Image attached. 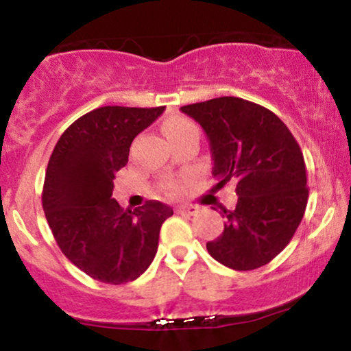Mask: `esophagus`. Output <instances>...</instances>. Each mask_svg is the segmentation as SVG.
<instances>
[{
    "mask_svg": "<svg viewBox=\"0 0 351 351\" xmlns=\"http://www.w3.org/2000/svg\"><path fill=\"white\" fill-rule=\"evenodd\" d=\"M199 208L195 206V204H183V206H178V213L181 215H188V216H195L198 215Z\"/></svg>",
    "mask_w": 351,
    "mask_h": 351,
    "instance_id": "obj_1",
    "label": "esophagus"
}]
</instances>
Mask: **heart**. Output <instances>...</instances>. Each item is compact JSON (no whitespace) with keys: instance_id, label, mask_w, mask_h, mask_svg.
<instances>
[{"instance_id":"1","label":"heart","mask_w":351,"mask_h":351,"mask_svg":"<svg viewBox=\"0 0 351 351\" xmlns=\"http://www.w3.org/2000/svg\"><path fill=\"white\" fill-rule=\"evenodd\" d=\"M195 127V123L189 122L188 119H181V117H176V119H171L170 122L165 123V134H167L168 138H173V136L183 134L184 130H188V128H193ZM170 189H175V186H168Z\"/></svg>"}]
</instances>
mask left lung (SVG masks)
I'll use <instances>...</instances> for the list:
<instances>
[{"label":"left lung","instance_id":"1","mask_svg":"<svg viewBox=\"0 0 351 351\" xmlns=\"http://www.w3.org/2000/svg\"><path fill=\"white\" fill-rule=\"evenodd\" d=\"M206 132L216 188L236 183L237 204L223 209L224 231L206 244L217 263L234 271L269 264L295 234L308 188L302 150L274 112L239 97L181 107Z\"/></svg>","mask_w":351,"mask_h":351}]
</instances>
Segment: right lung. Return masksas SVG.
<instances>
[{
    "label": "right lung",
    "instance_id": "right-lung-1",
    "mask_svg": "<svg viewBox=\"0 0 351 351\" xmlns=\"http://www.w3.org/2000/svg\"><path fill=\"white\" fill-rule=\"evenodd\" d=\"M163 110L95 108L75 120L56 143L44 178V215L64 256L92 279L127 284L142 276L155 257L160 229L173 209L160 201L123 209L112 191L134 138Z\"/></svg>",
    "mask_w": 351,
    "mask_h": 351
}]
</instances>
